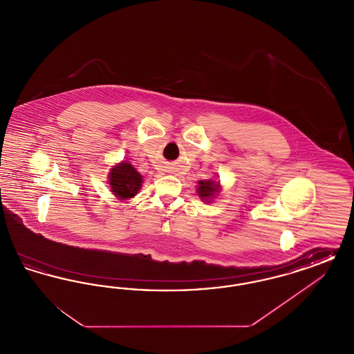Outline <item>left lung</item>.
Returning a JSON list of instances; mask_svg holds the SVG:
<instances>
[{
    "instance_id": "left-lung-1",
    "label": "left lung",
    "mask_w": 354,
    "mask_h": 354,
    "mask_svg": "<svg viewBox=\"0 0 354 354\" xmlns=\"http://www.w3.org/2000/svg\"><path fill=\"white\" fill-rule=\"evenodd\" d=\"M199 185L196 188V192L201 198V201L204 203H211L221 191V185H220V180L218 179H208V180H199L198 182Z\"/></svg>"
}]
</instances>
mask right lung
I'll return each mask as SVG.
<instances>
[{"mask_svg": "<svg viewBox=\"0 0 354 354\" xmlns=\"http://www.w3.org/2000/svg\"><path fill=\"white\" fill-rule=\"evenodd\" d=\"M109 187L113 195L119 201L133 199L139 192L143 176L134 169V166L126 160H122L113 166L109 172Z\"/></svg>", "mask_w": 354, "mask_h": 354, "instance_id": "add662e5", "label": "right lung"}]
</instances>
